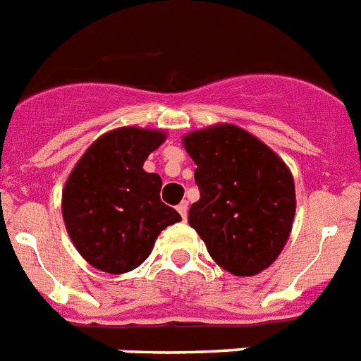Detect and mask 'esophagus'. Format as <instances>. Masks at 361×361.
<instances>
[{
	"mask_svg": "<svg viewBox=\"0 0 361 361\" xmlns=\"http://www.w3.org/2000/svg\"><path fill=\"white\" fill-rule=\"evenodd\" d=\"M177 210H178V214L183 216V219H186V216H188V202L186 201L180 202V204H178V207H177Z\"/></svg>",
	"mask_w": 361,
	"mask_h": 361,
	"instance_id": "1",
	"label": "esophagus"
}]
</instances>
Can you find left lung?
Masks as SVG:
<instances>
[{"mask_svg":"<svg viewBox=\"0 0 361 361\" xmlns=\"http://www.w3.org/2000/svg\"><path fill=\"white\" fill-rule=\"evenodd\" d=\"M197 164V202L188 212L217 266L234 275L269 267L290 238L295 184L266 144L236 125H216L184 136Z\"/></svg>","mask_w":361,"mask_h":361,"instance_id":"left-lung-1","label":"left lung"}]
</instances>
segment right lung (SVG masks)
<instances>
[{
	"label": "right lung",
	"mask_w": 361,
	"mask_h": 361,
	"mask_svg": "<svg viewBox=\"0 0 361 361\" xmlns=\"http://www.w3.org/2000/svg\"><path fill=\"white\" fill-rule=\"evenodd\" d=\"M166 140L162 130L121 127L88 147L62 192V217L90 266L120 275L144 264L160 232L180 221L160 201L162 178L144 162Z\"/></svg>",
	"instance_id": "add662e5"
}]
</instances>
